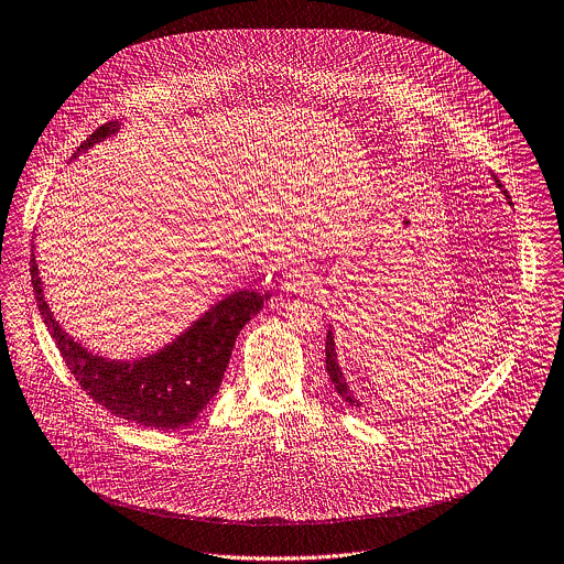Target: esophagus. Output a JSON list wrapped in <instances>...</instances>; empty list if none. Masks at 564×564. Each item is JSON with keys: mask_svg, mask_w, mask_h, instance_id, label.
Returning a JSON list of instances; mask_svg holds the SVG:
<instances>
[{"mask_svg": "<svg viewBox=\"0 0 564 564\" xmlns=\"http://www.w3.org/2000/svg\"><path fill=\"white\" fill-rule=\"evenodd\" d=\"M316 276L312 274V270H305V268H299V270H292L290 274H285L283 279V292L285 294H305L314 288V281Z\"/></svg>", "mask_w": 564, "mask_h": 564, "instance_id": "esophagus-1", "label": "esophagus"}]
</instances>
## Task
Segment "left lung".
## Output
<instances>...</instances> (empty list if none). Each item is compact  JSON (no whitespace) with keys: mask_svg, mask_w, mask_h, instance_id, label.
<instances>
[{"mask_svg":"<svg viewBox=\"0 0 564 564\" xmlns=\"http://www.w3.org/2000/svg\"><path fill=\"white\" fill-rule=\"evenodd\" d=\"M497 181V178H495ZM497 187L499 189H503V185L497 181ZM506 194V198L510 200V196H508V192H503ZM325 361H327V372H329V377H332V381H334V386H336V390H338L339 397L344 399V401H348L350 405H357L359 408V401L350 394V390H348V386H346V379L341 377V370H339L338 364V352H336V341H334V334L332 332H327V346H325Z\"/></svg>","mask_w":564,"mask_h":564,"instance_id":"obj_1","label":"left lung"}]
</instances>
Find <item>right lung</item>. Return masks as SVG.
I'll use <instances>...</instances> for the list:
<instances>
[{"instance_id": "obj_1", "label": "right lung", "mask_w": 564, "mask_h": 564, "mask_svg": "<svg viewBox=\"0 0 564 564\" xmlns=\"http://www.w3.org/2000/svg\"><path fill=\"white\" fill-rule=\"evenodd\" d=\"M117 128V121L102 123L80 143L78 152L107 139ZM30 274L43 323L78 386L115 416L154 430H178L196 421L220 390L230 350L241 327L257 316L270 299L265 292L248 290L228 294L159 352L134 361H115L89 352L54 321L43 299L34 250L30 257Z\"/></svg>"}]
</instances>
